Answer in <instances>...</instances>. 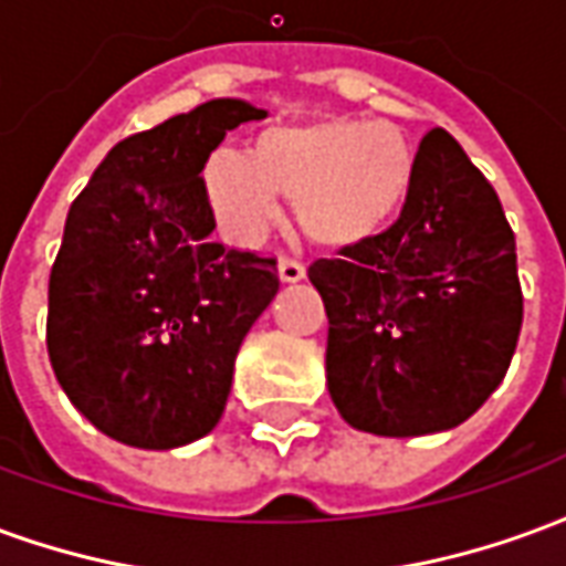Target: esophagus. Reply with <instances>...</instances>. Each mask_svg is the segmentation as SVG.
Masks as SVG:
<instances>
[{"mask_svg":"<svg viewBox=\"0 0 566 566\" xmlns=\"http://www.w3.org/2000/svg\"><path fill=\"white\" fill-rule=\"evenodd\" d=\"M279 279H282V282H287V284L303 282V279H306V266H303L300 260L282 258V260H279Z\"/></svg>","mask_w":566,"mask_h":566,"instance_id":"obj_1","label":"esophagus"}]
</instances>
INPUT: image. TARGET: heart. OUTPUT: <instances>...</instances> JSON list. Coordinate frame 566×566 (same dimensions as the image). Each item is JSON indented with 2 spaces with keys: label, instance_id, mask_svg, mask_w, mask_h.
<instances>
[{
  "label": "heart",
  "instance_id": "heart-1",
  "mask_svg": "<svg viewBox=\"0 0 566 566\" xmlns=\"http://www.w3.org/2000/svg\"><path fill=\"white\" fill-rule=\"evenodd\" d=\"M403 129L364 117H315L263 129L248 154L211 150L202 181L223 227L254 242L294 199L303 233L333 251L373 242L394 223L416 181Z\"/></svg>",
  "mask_w": 566,
  "mask_h": 566
}]
</instances>
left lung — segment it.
<instances>
[{
    "label": "left lung",
    "instance_id": "8db88e82",
    "mask_svg": "<svg viewBox=\"0 0 566 566\" xmlns=\"http://www.w3.org/2000/svg\"><path fill=\"white\" fill-rule=\"evenodd\" d=\"M394 227L315 260L327 308V388L339 416L376 437L458 427L494 394L522 331L515 235L494 187L446 129L416 154Z\"/></svg>",
    "mask_w": 566,
    "mask_h": 566
}]
</instances>
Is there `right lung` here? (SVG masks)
Instances as JSON below:
<instances>
[{
    "mask_svg": "<svg viewBox=\"0 0 566 566\" xmlns=\"http://www.w3.org/2000/svg\"><path fill=\"white\" fill-rule=\"evenodd\" d=\"M266 112L211 99L117 142L72 202L48 284V355L105 437L169 451L221 421L275 260L211 239L206 181L223 136Z\"/></svg>",
    "mask_w": 566,
    "mask_h": 566,
    "instance_id": "add662e5",
    "label": "right lung"
}]
</instances>
